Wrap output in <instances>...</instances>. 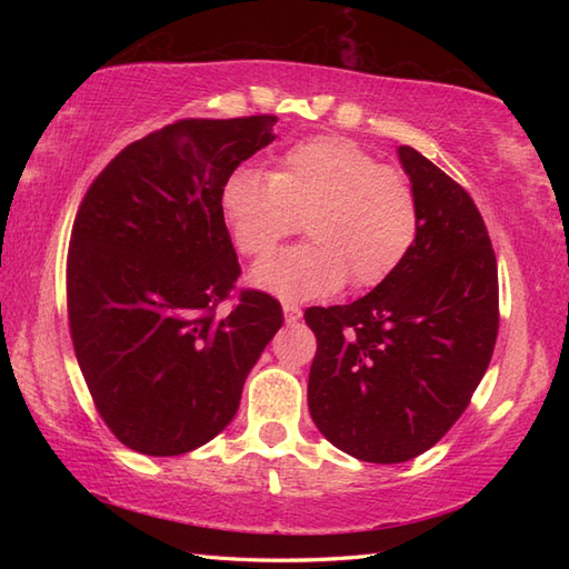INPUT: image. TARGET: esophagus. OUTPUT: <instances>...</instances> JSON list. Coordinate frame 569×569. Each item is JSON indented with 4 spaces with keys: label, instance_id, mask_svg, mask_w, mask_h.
I'll return each instance as SVG.
<instances>
[{
    "label": "esophagus",
    "instance_id": "obj_1",
    "mask_svg": "<svg viewBox=\"0 0 569 569\" xmlns=\"http://www.w3.org/2000/svg\"><path fill=\"white\" fill-rule=\"evenodd\" d=\"M283 316H286V322L291 325L303 318V310H300L296 303H283Z\"/></svg>",
    "mask_w": 569,
    "mask_h": 569
}]
</instances>
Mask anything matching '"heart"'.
<instances>
[{"instance_id": "b5f03b06", "label": "heart", "mask_w": 569, "mask_h": 569, "mask_svg": "<svg viewBox=\"0 0 569 569\" xmlns=\"http://www.w3.org/2000/svg\"><path fill=\"white\" fill-rule=\"evenodd\" d=\"M222 212L237 249L266 257L303 220L308 241L253 266L251 283L283 300H312L371 288L406 259L418 234L410 180L379 166L355 141L318 137L288 149L276 168L237 171L222 190Z\"/></svg>"}]
</instances>
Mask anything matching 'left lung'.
<instances>
[{
	"instance_id": "8db88e82",
	"label": "left lung",
	"mask_w": 569,
	"mask_h": 569,
	"mask_svg": "<svg viewBox=\"0 0 569 569\" xmlns=\"http://www.w3.org/2000/svg\"><path fill=\"white\" fill-rule=\"evenodd\" d=\"M398 159L418 200L413 247L365 298L306 310L312 422L377 465L408 462L455 426L499 332L497 257L475 200L416 149Z\"/></svg>"
}]
</instances>
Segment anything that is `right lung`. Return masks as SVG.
<instances>
[{
  "label": "right lung",
  "mask_w": 569,
  "mask_h": 569,
  "mask_svg": "<svg viewBox=\"0 0 569 569\" xmlns=\"http://www.w3.org/2000/svg\"><path fill=\"white\" fill-rule=\"evenodd\" d=\"M276 117L180 119L117 153L72 224L68 320L84 383L119 442L186 455L232 422L283 325L278 300L241 291L222 190L269 147Z\"/></svg>",
  "instance_id": "add662e5"
}]
</instances>
